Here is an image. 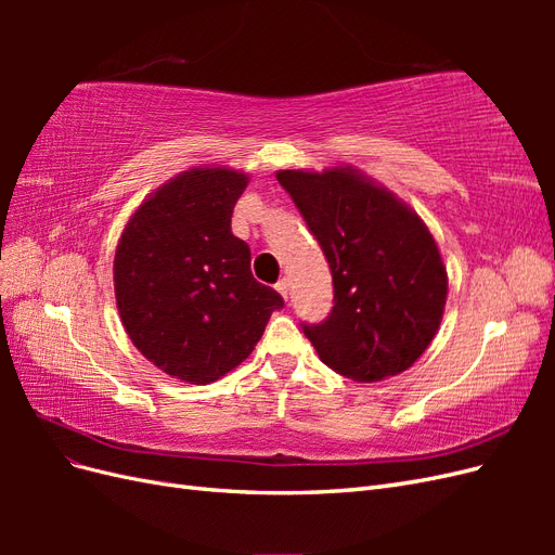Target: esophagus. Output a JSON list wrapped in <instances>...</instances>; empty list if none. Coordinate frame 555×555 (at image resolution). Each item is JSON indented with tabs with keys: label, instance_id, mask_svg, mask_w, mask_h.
<instances>
[{
	"label": "esophagus",
	"instance_id": "obj_1",
	"mask_svg": "<svg viewBox=\"0 0 555 555\" xmlns=\"http://www.w3.org/2000/svg\"><path fill=\"white\" fill-rule=\"evenodd\" d=\"M275 289L282 294V298H289V282H287V278H282V280L275 284Z\"/></svg>",
	"mask_w": 555,
	"mask_h": 555
}]
</instances>
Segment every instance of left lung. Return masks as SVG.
I'll return each instance as SVG.
<instances>
[{"mask_svg": "<svg viewBox=\"0 0 555 555\" xmlns=\"http://www.w3.org/2000/svg\"><path fill=\"white\" fill-rule=\"evenodd\" d=\"M333 275V310L304 333L335 373L354 382L398 375L440 328L447 268L408 204L351 166L278 171Z\"/></svg>", "mask_w": 555, "mask_h": 555, "instance_id": "8db88e82", "label": "left lung"}]
</instances>
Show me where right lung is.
Instances as JSON below:
<instances>
[{"mask_svg": "<svg viewBox=\"0 0 555 555\" xmlns=\"http://www.w3.org/2000/svg\"><path fill=\"white\" fill-rule=\"evenodd\" d=\"M249 178L224 166L164 182L129 217L113 282L122 326L159 371L210 384L241 365L282 296L251 278L249 247L231 233Z\"/></svg>", "mask_w": 555, "mask_h": 555, "instance_id": "right-lung-1", "label": "right lung"}]
</instances>
